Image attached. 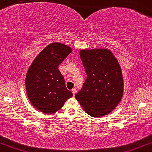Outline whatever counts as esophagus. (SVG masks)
Listing matches in <instances>:
<instances>
[{
	"instance_id": "obj_1",
	"label": "esophagus",
	"mask_w": 152,
	"mask_h": 152,
	"mask_svg": "<svg viewBox=\"0 0 152 152\" xmlns=\"http://www.w3.org/2000/svg\"><path fill=\"white\" fill-rule=\"evenodd\" d=\"M72 94H73V95H75V94H76V92H77V91H76V89L75 88H73L72 90Z\"/></svg>"
}]
</instances>
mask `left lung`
Instances as JSON below:
<instances>
[{
    "instance_id": "left-lung-1",
    "label": "left lung",
    "mask_w": 152,
    "mask_h": 152,
    "mask_svg": "<svg viewBox=\"0 0 152 152\" xmlns=\"http://www.w3.org/2000/svg\"><path fill=\"white\" fill-rule=\"evenodd\" d=\"M80 56L87 78L76 99L91 116L107 115L123 96V75L118 60L110 50L103 48L81 50Z\"/></svg>"
}]
</instances>
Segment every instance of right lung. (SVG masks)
Here are the masks:
<instances>
[{
  "mask_svg": "<svg viewBox=\"0 0 152 152\" xmlns=\"http://www.w3.org/2000/svg\"><path fill=\"white\" fill-rule=\"evenodd\" d=\"M72 50L55 42L39 53L30 66L26 77L27 96L31 104L47 114L59 110L72 93L66 88L64 78L58 66Z\"/></svg>",
  "mask_w": 152,
  "mask_h": 152,
  "instance_id": "obj_1",
  "label": "right lung"
}]
</instances>
